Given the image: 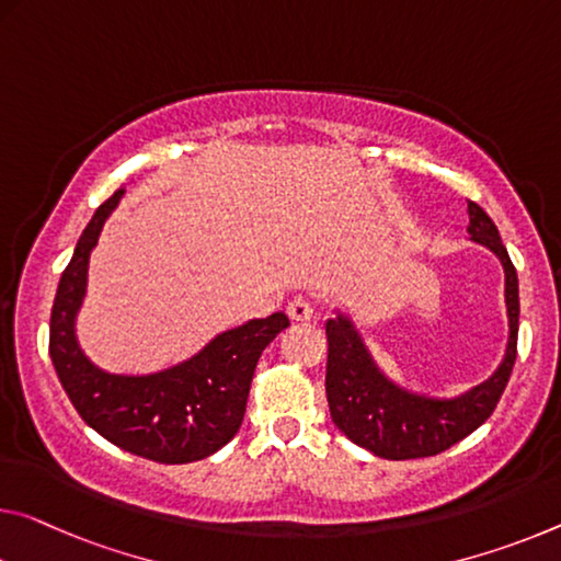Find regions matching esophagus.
<instances>
[{
  "instance_id": "34e87169",
  "label": "esophagus",
  "mask_w": 561,
  "mask_h": 561,
  "mask_svg": "<svg viewBox=\"0 0 561 561\" xmlns=\"http://www.w3.org/2000/svg\"><path fill=\"white\" fill-rule=\"evenodd\" d=\"M287 314L295 319V322H307V319H312V314H314L312 297L299 295V297L291 299L289 305H287Z\"/></svg>"
}]
</instances>
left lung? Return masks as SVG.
Returning <instances> with one entry per match:
<instances>
[{
	"instance_id": "obj_1",
	"label": "left lung",
	"mask_w": 561,
	"mask_h": 561,
	"mask_svg": "<svg viewBox=\"0 0 561 561\" xmlns=\"http://www.w3.org/2000/svg\"><path fill=\"white\" fill-rule=\"evenodd\" d=\"M474 242L500 256L510 342L500 369L467 394L434 399L412 394L381 375L357 329L346 317L327 322V402L332 422L359 447L381 459H422L455 447L492 416L517 359L519 282L494 221L477 202H467Z\"/></svg>"
}]
</instances>
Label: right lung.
<instances>
[{
	"label": "right lung",
	"instance_id": "obj_1",
	"mask_svg": "<svg viewBox=\"0 0 561 561\" xmlns=\"http://www.w3.org/2000/svg\"><path fill=\"white\" fill-rule=\"evenodd\" d=\"M117 190L94 211L61 272L49 319V357L79 416L131 455L159 465H186L209 455L242 426L249 387L264 346L289 327L277 312L215 336L192 359L147 377L110 375L84 357L75 319L87 291L89 252L122 199Z\"/></svg>",
	"mask_w": 561,
	"mask_h": 561
}]
</instances>
